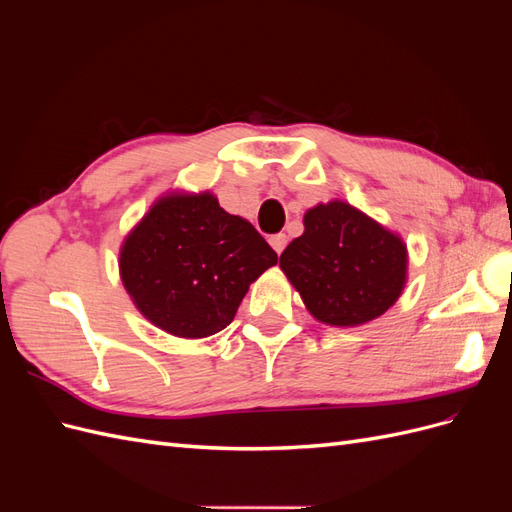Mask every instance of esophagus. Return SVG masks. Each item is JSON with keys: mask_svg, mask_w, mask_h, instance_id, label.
<instances>
[{"mask_svg": "<svg viewBox=\"0 0 512 512\" xmlns=\"http://www.w3.org/2000/svg\"><path fill=\"white\" fill-rule=\"evenodd\" d=\"M269 243H271V247H273V250H275L277 254H282L286 243H288V237L284 235V232H280V235H273V237L269 239Z\"/></svg>", "mask_w": 512, "mask_h": 512, "instance_id": "1", "label": "esophagus"}]
</instances>
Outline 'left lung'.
Returning <instances> with one entry per match:
<instances>
[{"label": "left lung", "mask_w": 512, "mask_h": 512, "mask_svg": "<svg viewBox=\"0 0 512 512\" xmlns=\"http://www.w3.org/2000/svg\"><path fill=\"white\" fill-rule=\"evenodd\" d=\"M303 226L280 267L318 322L359 327L399 299L408 275L399 235L344 200L309 209Z\"/></svg>", "instance_id": "8db88e82"}]
</instances>
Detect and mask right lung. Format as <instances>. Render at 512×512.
Listing matches in <instances>:
<instances>
[{"instance_id":"1","label":"right lung","mask_w":512,"mask_h":512,"mask_svg":"<svg viewBox=\"0 0 512 512\" xmlns=\"http://www.w3.org/2000/svg\"><path fill=\"white\" fill-rule=\"evenodd\" d=\"M275 262L260 232L211 192H170L128 232L119 273L149 322L198 339L226 329L250 284Z\"/></svg>"}]
</instances>
